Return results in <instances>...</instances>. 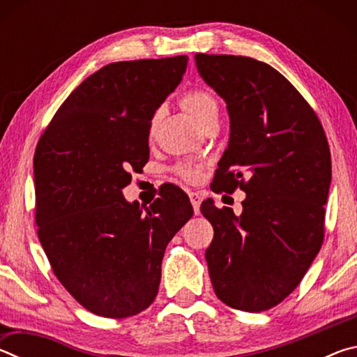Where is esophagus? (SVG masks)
<instances>
[{
	"label": "esophagus",
	"instance_id": "esophagus-1",
	"mask_svg": "<svg viewBox=\"0 0 357 357\" xmlns=\"http://www.w3.org/2000/svg\"><path fill=\"white\" fill-rule=\"evenodd\" d=\"M189 198H190V203L193 206V211H195V214L200 213V204H202V195L197 192H189Z\"/></svg>",
	"mask_w": 357,
	"mask_h": 357
}]
</instances>
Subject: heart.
Here are the masks:
<instances>
[{
  "instance_id": "obj_1",
  "label": "heart",
  "mask_w": 357,
  "mask_h": 357,
  "mask_svg": "<svg viewBox=\"0 0 357 357\" xmlns=\"http://www.w3.org/2000/svg\"><path fill=\"white\" fill-rule=\"evenodd\" d=\"M181 105L185 108V112L189 113L197 123H200V126L209 116L217 114V110H219V104H217V99L214 98V94L209 93L208 89H202V88H192L189 91H185L183 96H181ZM155 123H157V114L153 118V121H151V130H154ZM173 170L181 179L193 183V181L200 178L202 167L198 164H193V162H179Z\"/></svg>"
}]
</instances>
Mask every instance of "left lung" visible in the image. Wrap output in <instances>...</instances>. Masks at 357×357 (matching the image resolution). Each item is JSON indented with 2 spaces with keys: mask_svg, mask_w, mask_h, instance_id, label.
<instances>
[{
  "mask_svg": "<svg viewBox=\"0 0 357 357\" xmlns=\"http://www.w3.org/2000/svg\"><path fill=\"white\" fill-rule=\"evenodd\" d=\"M197 69L227 102L229 142L215 192H245L243 214L202 203L214 228L206 263L215 296L244 312L269 310L304 279L324 239L331 151L317 113L269 64L197 53ZM251 173L249 180L243 173Z\"/></svg>",
  "mask_w": 357,
  "mask_h": 357,
  "instance_id": "obj_1",
  "label": "left lung"
}]
</instances>
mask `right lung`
<instances>
[{"label":"right lung","instance_id":"right-lung-1","mask_svg":"<svg viewBox=\"0 0 357 357\" xmlns=\"http://www.w3.org/2000/svg\"><path fill=\"white\" fill-rule=\"evenodd\" d=\"M187 59L104 66L63 102L36 146L39 241L56 279L94 315L128 318L153 304L167 244L193 215L176 185L144 211L121 192L146 165L151 119Z\"/></svg>","mask_w":357,"mask_h":357}]
</instances>
